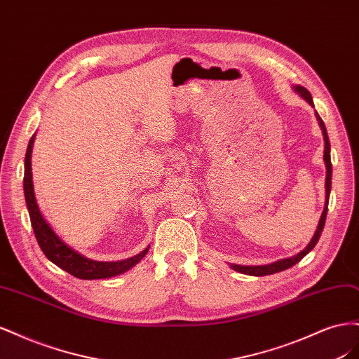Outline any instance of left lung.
<instances>
[{
    "label": "left lung",
    "mask_w": 359,
    "mask_h": 359,
    "mask_svg": "<svg viewBox=\"0 0 359 359\" xmlns=\"http://www.w3.org/2000/svg\"><path fill=\"white\" fill-rule=\"evenodd\" d=\"M293 90H295L304 100H306L310 106L314 107L313 104V99H311V94L307 91V88H304V86L301 85H297L293 86ZM316 118L319 121V126L322 128V135H323V140H325V151H323V160H325V166H327V178H325V191H327V199H325V206H323V211H322V215H320V220H319V224H318V229L316 232H314L311 241L309 243V245L302 250V252H299L298 255L292 256V257H287V259H281V260H277V262L274 264H268V265H231L232 269L238 271V273L241 274H247V276H256V277H262V276H269V274H276V273H280V271H285L290 266H293L295 264H298L299 260L309 255L311 250L314 248V245L318 244L319 238L322 235V231H323V226H325V220H327V212H328V201H330V193H331V175H332V165H331V145H330V139H328V133H327V128H325V124L322 121V118L319 116V114L316 112Z\"/></svg>",
    "instance_id": "8db88e82"
}]
</instances>
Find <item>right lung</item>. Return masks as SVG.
<instances>
[{
  "label": "right lung",
  "instance_id": "right-lung-1",
  "mask_svg": "<svg viewBox=\"0 0 359 359\" xmlns=\"http://www.w3.org/2000/svg\"><path fill=\"white\" fill-rule=\"evenodd\" d=\"M32 145H34V136L29 139V144L25 154V172H24V194L27 208L29 212L31 226L34 229V235L41 252L61 269L67 271L69 274L82 278V280H97V278H109L118 274H123L132 266H135L139 260H142L148 253L149 247L139 255L128 257L124 260H116V262H99L82 256L72 247L64 243L61 238L52 231L49 223L40 212L39 205L34 196V186H32V172H31V153Z\"/></svg>",
  "mask_w": 359,
  "mask_h": 359
}]
</instances>
